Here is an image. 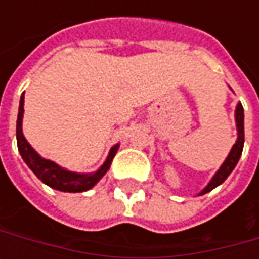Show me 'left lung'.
Returning <instances> with one entry per match:
<instances>
[{
	"label": "left lung",
	"instance_id": "1",
	"mask_svg": "<svg viewBox=\"0 0 259 259\" xmlns=\"http://www.w3.org/2000/svg\"><path fill=\"white\" fill-rule=\"evenodd\" d=\"M235 121H236V128H238V140L236 143L232 147L231 153L228 154L226 160L224 161V164L221 165V168L216 171L212 180L209 182V184L204 187L203 190L199 194H204L210 190H213L214 187H218L219 184H222L228 179V176L232 173V170L235 168V165L238 164L239 158H241V154H242V150H244V108H242V104L236 105V111H235Z\"/></svg>",
	"mask_w": 259,
	"mask_h": 259
}]
</instances>
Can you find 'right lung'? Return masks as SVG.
Instances as JSON below:
<instances>
[{"label": "right lung", "instance_id": "obj_1", "mask_svg": "<svg viewBox=\"0 0 259 259\" xmlns=\"http://www.w3.org/2000/svg\"><path fill=\"white\" fill-rule=\"evenodd\" d=\"M23 114H24V94L21 95V99H20L18 118H17V145H18V151L25 161V164L30 167V170L45 184L50 186L52 189L60 190V192L80 193V192H86V190L92 189L95 184L104 177V174L109 170L119 144L114 145L111 148L106 161L95 173H73L66 168H62L60 165H57L50 160H46L35 153L34 148L27 143V140L23 135V128H21Z\"/></svg>", "mask_w": 259, "mask_h": 259}]
</instances>
